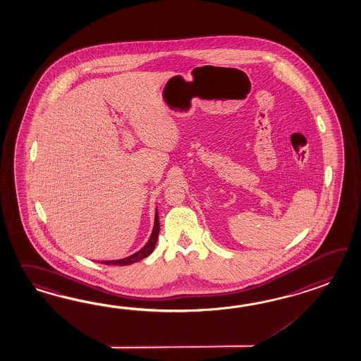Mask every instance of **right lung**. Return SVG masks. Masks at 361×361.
Returning a JSON list of instances; mask_svg holds the SVG:
<instances>
[{
	"instance_id": "obj_1",
	"label": "right lung",
	"mask_w": 361,
	"mask_h": 361,
	"mask_svg": "<svg viewBox=\"0 0 361 361\" xmlns=\"http://www.w3.org/2000/svg\"><path fill=\"white\" fill-rule=\"evenodd\" d=\"M159 234V213L156 210V217H154V227H153V231H152L151 238L148 240V243L144 245L143 248L139 252H136L134 255L128 256L126 259H122V260H113V261H101V264H105V265H119V267H125V265H130V264H134L137 261L143 260L147 256H149L156 243H157V238Z\"/></svg>"
}]
</instances>
